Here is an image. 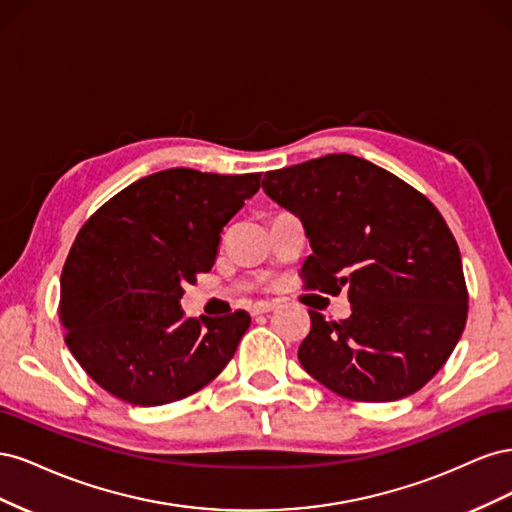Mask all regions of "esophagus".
<instances>
[{
  "label": "esophagus",
  "mask_w": 512,
  "mask_h": 512,
  "mask_svg": "<svg viewBox=\"0 0 512 512\" xmlns=\"http://www.w3.org/2000/svg\"><path fill=\"white\" fill-rule=\"evenodd\" d=\"M271 309H275V303H271V301H258V303H254V307H252V314H254V316H258V314H269Z\"/></svg>",
  "instance_id": "esophagus-1"
}]
</instances>
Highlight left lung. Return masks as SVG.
<instances>
[{"mask_svg": "<svg viewBox=\"0 0 512 512\" xmlns=\"http://www.w3.org/2000/svg\"><path fill=\"white\" fill-rule=\"evenodd\" d=\"M262 190L303 222L312 254L305 288L348 290L352 314L312 329L299 361L314 380L354 401L416 393L455 350L468 318L461 254L440 211L376 164L331 153L271 170Z\"/></svg>", "mask_w": 512, "mask_h": 512, "instance_id": "1", "label": "left lung"}]
</instances>
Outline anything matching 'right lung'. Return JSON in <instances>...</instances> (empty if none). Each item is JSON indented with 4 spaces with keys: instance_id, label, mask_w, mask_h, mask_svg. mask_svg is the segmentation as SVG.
<instances>
[{
    "instance_id": "add662e5",
    "label": "right lung",
    "mask_w": 512,
    "mask_h": 512,
    "mask_svg": "<svg viewBox=\"0 0 512 512\" xmlns=\"http://www.w3.org/2000/svg\"><path fill=\"white\" fill-rule=\"evenodd\" d=\"M260 173L168 168L102 205L61 271L59 318L74 359L132 406H164L207 386L237 352L250 314L188 318L183 286L211 271L220 232Z\"/></svg>"
}]
</instances>
